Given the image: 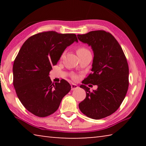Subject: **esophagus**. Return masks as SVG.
Listing matches in <instances>:
<instances>
[{
    "instance_id": "34e87169",
    "label": "esophagus",
    "mask_w": 146,
    "mask_h": 146,
    "mask_svg": "<svg viewBox=\"0 0 146 146\" xmlns=\"http://www.w3.org/2000/svg\"><path fill=\"white\" fill-rule=\"evenodd\" d=\"M71 90H76V89H77L78 88V86L76 84H71Z\"/></svg>"
}]
</instances>
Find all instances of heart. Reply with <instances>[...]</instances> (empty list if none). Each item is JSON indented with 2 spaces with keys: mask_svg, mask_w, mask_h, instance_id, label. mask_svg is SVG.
<instances>
[{
  "mask_svg": "<svg viewBox=\"0 0 146 146\" xmlns=\"http://www.w3.org/2000/svg\"><path fill=\"white\" fill-rule=\"evenodd\" d=\"M90 50L84 46L78 47L77 49H76V53H77V55L78 56H80L82 55H84V54L90 53Z\"/></svg>",
  "mask_w": 146,
  "mask_h": 146,
  "instance_id": "1",
  "label": "heart"
}]
</instances>
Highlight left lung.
<instances>
[{
  "label": "left lung",
  "instance_id": "left-lung-1",
  "mask_svg": "<svg viewBox=\"0 0 146 146\" xmlns=\"http://www.w3.org/2000/svg\"><path fill=\"white\" fill-rule=\"evenodd\" d=\"M78 40L88 44L93 51L92 73L80 88L86 97L78 104L81 112L93 119H101L117 111L126 95L129 86V67L120 44L111 34L103 30L78 35ZM97 85L90 92L85 85Z\"/></svg>",
  "mask_w": 146,
  "mask_h": 146
}]
</instances>
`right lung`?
I'll list each match as a JSON object with an SVG mask.
<instances>
[{
    "label": "right lung",
    "mask_w": 146,
    "mask_h": 146,
    "mask_svg": "<svg viewBox=\"0 0 146 146\" xmlns=\"http://www.w3.org/2000/svg\"><path fill=\"white\" fill-rule=\"evenodd\" d=\"M74 42H78L75 34L42 32L27 39L19 50L13 66V86L20 101L33 115L53 114L71 90L67 81L53 83L49 75L52 66Z\"/></svg>",
    "instance_id": "1"
}]
</instances>
